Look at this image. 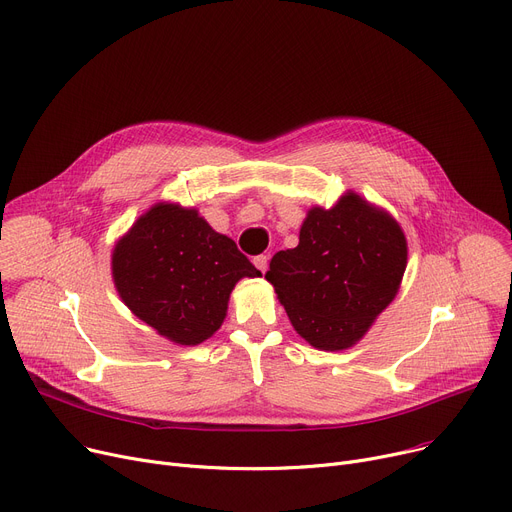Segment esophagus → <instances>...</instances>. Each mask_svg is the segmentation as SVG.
<instances>
[{"label":"esophagus","mask_w":512,"mask_h":512,"mask_svg":"<svg viewBox=\"0 0 512 512\" xmlns=\"http://www.w3.org/2000/svg\"><path fill=\"white\" fill-rule=\"evenodd\" d=\"M255 267L261 271V274H265L267 271V263H269V257L267 255H259V257H255Z\"/></svg>","instance_id":"1"}]
</instances>
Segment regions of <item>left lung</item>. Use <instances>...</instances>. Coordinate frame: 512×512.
<instances>
[{"mask_svg": "<svg viewBox=\"0 0 512 512\" xmlns=\"http://www.w3.org/2000/svg\"><path fill=\"white\" fill-rule=\"evenodd\" d=\"M407 241L399 222L354 191L306 212L298 247L274 255V286L296 333L313 348L348 350L399 292Z\"/></svg>", "mask_w": 512, "mask_h": 512, "instance_id": "8db88e82", "label": "left lung"}]
</instances>
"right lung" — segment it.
<instances>
[{
  "instance_id": "1",
  "label": "right lung",
  "mask_w": 512,
  "mask_h": 512,
  "mask_svg": "<svg viewBox=\"0 0 512 512\" xmlns=\"http://www.w3.org/2000/svg\"><path fill=\"white\" fill-rule=\"evenodd\" d=\"M127 309L177 346H197L226 319L238 280L261 271L195 208L158 201L119 238L111 255Z\"/></svg>"
}]
</instances>
